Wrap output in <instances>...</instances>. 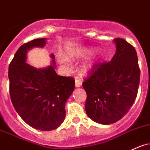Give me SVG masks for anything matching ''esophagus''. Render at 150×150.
Masks as SVG:
<instances>
[{
	"instance_id": "esophagus-1",
	"label": "esophagus",
	"mask_w": 150,
	"mask_h": 150,
	"mask_svg": "<svg viewBox=\"0 0 150 150\" xmlns=\"http://www.w3.org/2000/svg\"><path fill=\"white\" fill-rule=\"evenodd\" d=\"M82 85V82L80 81V80H78V79H75V87H77V88H80V86H81Z\"/></svg>"
}]
</instances>
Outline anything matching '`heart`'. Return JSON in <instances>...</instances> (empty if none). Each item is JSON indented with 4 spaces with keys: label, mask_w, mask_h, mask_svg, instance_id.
I'll return each instance as SVG.
<instances>
[{
    "label": "heart",
    "mask_w": 150,
    "mask_h": 150,
    "mask_svg": "<svg viewBox=\"0 0 150 150\" xmlns=\"http://www.w3.org/2000/svg\"><path fill=\"white\" fill-rule=\"evenodd\" d=\"M95 52V50L91 47H72V48L69 49L67 50V55L70 59H75L78 57L88 56V55H92ZM58 59L60 63L63 65H70V61L66 57L62 55V54H59ZM93 62H88L83 64V66L81 67V71L83 74L88 73L93 68Z\"/></svg>",
    "instance_id": "obj_1"
}]
</instances>
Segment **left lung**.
I'll return each mask as SVG.
<instances>
[{"label": "left lung", "mask_w": 150, "mask_h": 150, "mask_svg": "<svg viewBox=\"0 0 150 150\" xmlns=\"http://www.w3.org/2000/svg\"><path fill=\"white\" fill-rule=\"evenodd\" d=\"M114 42L117 49L112 60L94 65L83 83L87 115L102 125L122 119L132 106L139 88L140 70L135 49L122 38Z\"/></svg>", "instance_id": "1"}]
</instances>
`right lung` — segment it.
I'll return each instance as SVG.
<instances>
[{
  "instance_id": "add662e5",
  "label": "right lung",
  "mask_w": 150,
  "mask_h": 150,
  "mask_svg": "<svg viewBox=\"0 0 150 150\" xmlns=\"http://www.w3.org/2000/svg\"><path fill=\"white\" fill-rule=\"evenodd\" d=\"M46 43L45 38H38L21 45L9 65L8 78L11 102L23 120L35 129L50 131L65 120V103L75 89V80L57 75L54 54L51 65L45 68L26 63L28 51Z\"/></svg>"
}]
</instances>
